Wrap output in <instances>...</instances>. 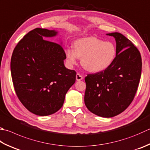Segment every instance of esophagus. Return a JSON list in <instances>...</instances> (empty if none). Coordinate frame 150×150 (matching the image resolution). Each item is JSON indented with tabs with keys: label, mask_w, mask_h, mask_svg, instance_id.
<instances>
[{
	"label": "esophagus",
	"mask_w": 150,
	"mask_h": 150,
	"mask_svg": "<svg viewBox=\"0 0 150 150\" xmlns=\"http://www.w3.org/2000/svg\"><path fill=\"white\" fill-rule=\"evenodd\" d=\"M83 78L82 77V76L80 75V74H78V73L76 76V80H77V81H80L81 80H83Z\"/></svg>",
	"instance_id": "obj_1"
}]
</instances>
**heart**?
<instances>
[{
	"label": "heart",
	"instance_id": "b5f03b06",
	"mask_svg": "<svg viewBox=\"0 0 150 150\" xmlns=\"http://www.w3.org/2000/svg\"><path fill=\"white\" fill-rule=\"evenodd\" d=\"M64 53L70 65L76 64L79 58H81V64L84 69L91 73H99L113 64L117 50L112 42L89 36L77 39L74 42V49L66 47Z\"/></svg>",
	"mask_w": 150,
	"mask_h": 150
}]
</instances>
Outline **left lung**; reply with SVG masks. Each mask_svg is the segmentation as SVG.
<instances>
[{"mask_svg": "<svg viewBox=\"0 0 150 150\" xmlns=\"http://www.w3.org/2000/svg\"><path fill=\"white\" fill-rule=\"evenodd\" d=\"M106 35L116 42V57L108 69L85 78L84 102L94 114L112 117L123 112L133 100L140 80L142 58L132 42L122 34Z\"/></svg>", "mask_w": 150, "mask_h": 150, "instance_id": "1", "label": "left lung"}]
</instances>
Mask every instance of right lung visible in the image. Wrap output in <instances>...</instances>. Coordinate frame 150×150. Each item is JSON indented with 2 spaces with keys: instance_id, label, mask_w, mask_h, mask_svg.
<instances>
[{
  "instance_id": "right-lung-1",
  "label": "right lung",
  "mask_w": 150,
  "mask_h": 150,
  "mask_svg": "<svg viewBox=\"0 0 150 150\" xmlns=\"http://www.w3.org/2000/svg\"><path fill=\"white\" fill-rule=\"evenodd\" d=\"M58 32L41 28L30 30L18 42L11 58L14 89L29 111L44 116L57 112L63 105L76 73L64 65V50L49 40Z\"/></svg>"
}]
</instances>
